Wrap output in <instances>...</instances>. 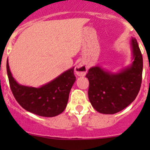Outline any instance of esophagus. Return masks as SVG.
Here are the masks:
<instances>
[{"label":"esophagus","mask_w":150,"mask_h":150,"mask_svg":"<svg viewBox=\"0 0 150 150\" xmlns=\"http://www.w3.org/2000/svg\"><path fill=\"white\" fill-rule=\"evenodd\" d=\"M88 69V67L83 62L78 63L75 68V73L78 76H84V75H86Z\"/></svg>","instance_id":"34e87169"}]
</instances>
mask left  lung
<instances>
[{
  "instance_id": "8db88e82",
  "label": "left lung",
  "mask_w": 150,
  "mask_h": 150,
  "mask_svg": "<svg viewBox=\"0 0 150 150\" xmlns=\"http://www.w3.org/2000/svg\"><path fill=\"white\" fill-rule=\"evenodd\" d=\"M133 62L119 72H112L99 66L88 69V94L92 107L103 114H115L134 101L140 90L143 59L137 39L131 38Z\"/></svg>"
}]
</instances>
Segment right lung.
<instances>
[{"label":"right lung","instance_id":"1","mask_svg":"<svg viewBox=\"0 0 150 150\" xmlns=\"http://www.w3.org/2000/svg\"><path fill=\"white\" fill-rule=\"evenodd\" d=\"M7 74L12 93L25 110L42 117H55L65 110L69 94L76 78L74 67L39 88L18 83L6 63Z\"/></svg>","mask_w":150,"mask_h":150}]
</instances>
